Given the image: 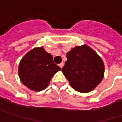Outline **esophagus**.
<instances>
[{"instance_id": "esophagus-1", "label": "esophagus", "mask_w": 122, "mask_h": 122, "mask_svg": "<svg viewBox=\"0 0 122 122\" xmlns=\"http://www.w3.org/2000/svg\"><path fill=\"white\" fill-rule=\"evenodd\" d=\"M63 66H64V63H63V62H62V63H60V64L59 65V66H60V67L61 69H62V68L63 67Z\"/></svg>"}]
</instances>
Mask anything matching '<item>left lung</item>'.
<instances>
[{
	"instance_id": "8db88e82",
	"label": "left lung",
	"mask_w": 122,
	"mask_h": 122,
	"mask_svg": "<svg viewBox=\"0 0 122 122\" xmlns=\"http://www.w3.org/2000/svg\"><path fill=\"white\" fill-rule=\"evenodd\" d=\"M62 71L75 90L92 91L103 78L104 64L100 56L87 45L76 46L66 53Z\"/></svg>"
}]
</instances>
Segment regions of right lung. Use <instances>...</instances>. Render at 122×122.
I'll return each instance as SVG.
<instances>
[{
	"label": "right lung",
	"instance_id": "1",
	"mask_svg": "<svg viewBox=\"0 0 122 122\" xmlns=\"http://www.w3.org/2000/svg\"><path fill=\"white\" fill-rule=\"evenodd\" d=\"M61 69L53 62V56L43 47L33 48L21 59L19 76L22 83L30 90L39 92L46 89L51 78Z\"/></svg>",
	"mask_w": 122,
	"mask_h": 122
}]
</instances>
